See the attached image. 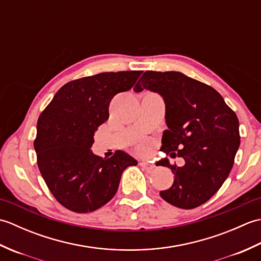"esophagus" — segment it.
Here are the masks:
<instances>
[{
    "mask_svg": "<svg viewBox=\"0 0 261 261\" xmlns=\"http://www.w3.org/2000/svg\"><path fill=\"white\" fill-rule=\"evenodd\" d=\"M140 166L141 167L145 169V170H148V171H150V170H152L153 168H154V166L152 165V164H149V163H147V162H141L140 163Z\"/></svg>",
    "mask_w": 261,
    "mask_h": 261,
    "instance_id": "34e87169",
    "label": "esophagus"
}]
</instances>
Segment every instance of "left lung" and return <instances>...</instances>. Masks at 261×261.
Returning a JSON list of instances; mask_svg holds the SVG:
<instances>
[{"instance_id": "8db88e82", "label": "left lung", "mask_w": 261, "mask_h": 261, "mask_svg": "<svg viewBox=\"0 0 261 261\" xmlns=\"http://www.w3.org/2000/svg\"><path fill=\"white\" fill-rule=\"evenodd\" d=\"M143 88L158 93L166 104L168 130L160 150L185 160L181 167L167 158L157 163L174 174V184L160 196L177 207H197L220 190L232 169L240 146L238 116L213 87L179 71L148 70L134 90Z\"/></svg>"}]
</instances>
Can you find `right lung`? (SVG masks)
Wrapping results in <instances>:
<instances>
[{
  "label": "right lung",
  "instance_id": "obj_1",
  "mask_svg": "<svg viewBox=\"0 0 261 261\" xmlns=\"http://www.w3.org/2000/svg\"><path fill=\"white\" fill-rule=\"evenodd\" d=\"M141 70L101 73L65 84L40 114L35 150L42 178L57 201L73 212H93L113 198L121 175L138 164L118 150L109 159L91 147L109 119L111 99L136 84Z\"/></svg>",
  "mask_w": 261,
  "mask_h": 261
}]
</instances>
